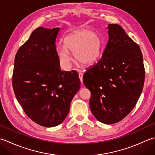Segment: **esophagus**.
<instances>
[{"mask_svg": "<svg viewBox=\"0 0 155 155\" xmlns=\"http://www.w3.org/2000/svg\"><path fill=\"white\" fill-rule=\"evenodd\" d=\"M83 73H81V72H79V73H78V77H79L81 83H83Z\"/></svg>", "mask_w": 155, "mask_h": 155, "instance_id": "1", "label": "esophagus"}]
</instances>
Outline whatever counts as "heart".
<instances>
[{
  "instance_id": "obj_1",
  "label": "heart",
  "mask_w": 155,
  "mask_h": 155,
  "mask_svg": "<svg viewBox=\"0 0 155 155\" xmlns=\"http://www.w3.org/2000/svg\"><path fill=\"white\" fill-rule=\"evenodd\" d=\"M65 45H58L56 52L62 67L68 69L71 66L73 53L75 60L83 65H91L101 55L103 40L95 32L89 29L77 30L66 36Z\"/></svg>"
}]
</instances>
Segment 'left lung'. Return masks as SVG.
I'll return each instance as SVG.
<instances>
[{
    "instance_id": "1",
    "label": "left lung",
    "mask_w": 155,
    "mask_h": 155,
    "mask_svg": "<svg viewBox=\"0 0 155 155\" xmlns=\"http://www.w3.org/2000/svg\"><path fill=\"white\" fill-rule=\"evenodd\" d=\"M109 39L83 83L91 93L90 109L99 122L112 124L128 116L143 89L145 71L140 48L117 24L107 26Z\"/></svg>"
}]
</instances>
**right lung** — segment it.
<instances>
[{
  "label": "right lung",
  "mask_w": 155,
  "mask_h": 155,
  "mask_svg": "<svg viewBox=\"0 0 155 155\" xmlns=\"http://www.w3.org/2000/svg\"><path fill=\"white\" fill-rule=\"evenodd\" d=\"M60 27H39L15 58L13 87L30 119L44 127L65 120L72 98L81 87L77 71H62L56 49Z\"/></svg>",
  "instance_id": "1"
}]
</instances>
